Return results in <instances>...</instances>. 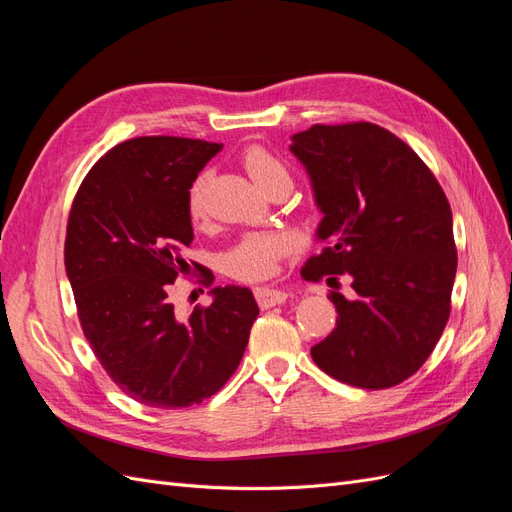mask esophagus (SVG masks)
I'll return each instance as SVG.
<instances>
[{"instance_id":"34e87169","label":"esophagus","mask_w":512,"mask_h":512,"mask_svg":"<svg viewBox=\"0 0 512 512\" xmlns=\"http://www.w3.org/2000/svg\"><path fill=\"white\" fill-rule=\"evenodd\" d=\"M254 297L258 301V305L262 309H269L273 305H282L288 299V292L284 290H277V288H269V286H262L254 290Z\"/></svg>"}]
</instances>
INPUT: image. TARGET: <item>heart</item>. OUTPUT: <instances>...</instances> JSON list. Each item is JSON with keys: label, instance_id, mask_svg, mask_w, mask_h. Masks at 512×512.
<instances>
[{"label": "heart", "instance_id": "heart-1", "mask_svg": "<svg viewBox=\"0 0 512 512\" xmlns=\"http://www.w3.org/2000/svg\"><path fill=\"white\" fill-rule=\"evenodd\" d=\"M241 164L262 190L288 181L290 170L286 162L262 145H250L241 151ZM205 185L207 175H198L188 192V213L194 222L205 220ZM297 239L284 230H252L241 235L224 254V271L241 282H262L277 271L280 260L286 258Z\"/></svg>", "mask_w": 512, "mask_h": 512}]
</instances>
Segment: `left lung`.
<instances>
[{
    "instance_id": "obj_1",
    "label": "left lung",
    "mask_w": 512,
    "mask_h": 512,
    "mask_svg": "<svg viewBox=\"0 0 512 512\" xmlns=\"http://www.w3.org/2000/svg\"><path fill=\"white\" fill-rule=\"evenodd\" d=\"M324 218V247L303 280L348 275L352 297L329 292L331 335L316 365L359 389H391L423 367L451 316L457 273L453 213L429 166L376 123H316L292 136Z\"/></svg>"
}]
</instances>
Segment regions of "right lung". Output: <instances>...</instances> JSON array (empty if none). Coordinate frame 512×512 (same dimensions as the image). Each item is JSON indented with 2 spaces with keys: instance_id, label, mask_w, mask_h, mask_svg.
<instances>
[{
  "instance_id": "obj_1",
  "label": "right lung",
  "mask_w": 512,
  "mask_h": 512,
  "mask_svg": "<svg viewBox=\"0 0 512 512\" xmlns=\"http://www.w3.org/2000/svg\"><path fill=\"white\" fill-rule=\"evenodd\" d=\"M220 149L198 138H130L91 166L72 200L64 258L81 329L111 380L151 408H188L218 393L258 316L241 286L213 288V303L188 320L170 299L194 239L190 185Z\"/></svg>"
}]
</instances>
